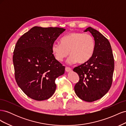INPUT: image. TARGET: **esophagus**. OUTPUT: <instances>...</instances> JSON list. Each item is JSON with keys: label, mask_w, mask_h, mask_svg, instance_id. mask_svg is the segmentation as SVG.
Instances as JSON below:
<instances>
[{"label": "esophagus", "mask_w": 126, "mask_h": 126, "mask_svg": "<svg viewBox=\"0 0 126 126\" xmlns=\"http://www.w3.org/2000/svg\"><path fill=\"white\" fill-rule=\"evenodd\" d=\"M65 70H66V71H67V72H70V71H71L72 70V69H71V68H70V67H66V68H65Z\"/></svg>", "instance_id": "1"}]
</instances>
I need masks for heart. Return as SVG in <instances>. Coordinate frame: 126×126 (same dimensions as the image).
I'll use <instances>...</instances> for the list:
<instances>
[{
    "label": "heart",
    "instance_id": "heart-1",
    "mask_svg": "<svg viewBox=\"0 0 126 126\" xmlns=\"http://www.w3.org/2000/svg\"><path fill=\"white\" fill-rule=\"evenodd\" d=\"M95 49V41L90 34L72 32L64 36L60 43H55L51 46V51L58 62H63L69 55L68 62L74 63H84L93 56Z\"/></svg>",
    "mask_w": 126,
    "mask_h": 126
}]
</instances>
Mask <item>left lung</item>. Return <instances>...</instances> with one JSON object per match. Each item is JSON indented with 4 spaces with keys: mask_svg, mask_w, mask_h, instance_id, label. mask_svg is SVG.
Here are the masks:
<instances>
[{
    "mask_svg": "<svg viewBox=\"0 0 126 126\" xmlns=\"http://www.w3.org/2000/svg\"><path fill=\"white\" fill-rule=\"evenodd\" d=\"M87 31L94 37V51L89 60L74 68L79 77L74 89L81 99L93 102L105 96L111 86L114 58L108 40L92 28H87Z\"/></svg>",
    "mask_w": 126,
    "mask_h": 126,
    "instance_id": "left-lung-1",
    "label": "left lung"
}]
</instances>
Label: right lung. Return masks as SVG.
<instances>
[{
    "mask_svg": "<svg viewBox=\"0 0 126 126\" xmlns=\"http://www.w3.org/2000/svg\"><path fill=\"white\" fill-rule=\"evenodd\" d=\"M65 30L35 26L18 40L13 58L15 77L30 98L44 100L54 94L56 79L64 74L65 67L55 59L51 46Z\"/></svg>",
    "mask_w": 126,
    "mask_h": 126,
    "instance_id": "right-lung-1",
    "label": "right lung"
}]
</instances>
